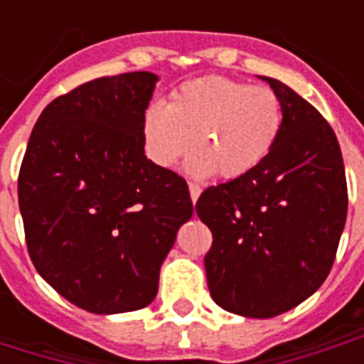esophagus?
<instances>
[{
    "mask_svg": "<svg viewBox=\"0 0 364 364\" xmlns=\"http://www.w3.org/2000/svg\"><path fill=\"white\" fill-rule=\"evenodd\" d=\"M189 193H191V200H193V203H197L198 195H200V187L195 185V183H189Z\"/></svg>",
    "mask_w": 364,
    "mask_h": 364,
    "instance_id": "34e87169",
    "label": "esophagus"
}]
</instances>
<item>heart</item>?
Wrapping results in <instances>:
<instances>
[{
  "mask_svg": "<svg viewBox=\"0 0 364 364\" xmlns=\"http://www.w3.org/2000/svg\"><path fill=\"white\" fill-rule=\"evenodd\" d=\"M282 127L284 107L271 87L213 75L183 83L167 105L151 103L142 134L159 167L177 166L193 146L191 173L236 179L267 159Z\"/></svg>",
  "mask_w": 364,
  "mask_h": 364,
  "instance_id": "obj_1",
  "label": "heart"
}]
</instances>
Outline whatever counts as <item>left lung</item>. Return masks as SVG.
Listing matches in <instances>:
<instances>
[{
  "instance_id": "left-lung-1",
  "label": "left lung",
  "mask_w": 364,
  "mask_h": 364,
  "mask_svg": "<svg viewBox=\"0 0 364 364\" xmlns=\"http://www.w3.org/2000/svg\"><path fill=\"white\" fill-rule=\"evenodd\" d=\"M284 127L267 159L213 185L197 214L213 232L205 255L216 304L245 318H273L320 289L336 261L347 218L339 142L320 111L273 77Z\"/></svg>"
}]
</instances>
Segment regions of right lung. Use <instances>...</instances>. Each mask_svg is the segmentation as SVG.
I'll use <instances>...</instances> for the list:
<instances>
[{"label": "right lung", "instance_id": "obj_1", "mask_svg": "<svg viewBox=\"0 0 364 364\" xmlns=\"http://www.w3.org/2000/svg\"><path fill=\"white\" fill-rule=\"evenodd\" d=\"M156 80L97 77L56 97L21 164L28 255L52 289L87 312L150 304L177 230L193 216L187 181L144 156Z\"/></svg>", "mask_w": 364, "mask_h": 364}]
</instances>
